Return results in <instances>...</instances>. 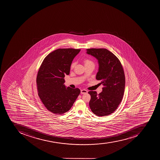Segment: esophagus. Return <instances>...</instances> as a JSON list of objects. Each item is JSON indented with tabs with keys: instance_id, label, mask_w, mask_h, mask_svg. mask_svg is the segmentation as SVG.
I'll return each mask as SVG.
<instances>
[{
	"instance_id": "obj_1",
	"label": "esophagus",
	"mask_w": 160,
	"mask_h": 160,
	"mask_svg": "<svg viewBox=\"0 0 160 160\" xmlns=\"http://www.w3.org/2000/svg\"><path fill=\"white\" fill-rule=\"evenodd\" d=\"M81 93L82 94H86V93H88V91L86 89H81Z\"/></svg>"
}]
</instances>
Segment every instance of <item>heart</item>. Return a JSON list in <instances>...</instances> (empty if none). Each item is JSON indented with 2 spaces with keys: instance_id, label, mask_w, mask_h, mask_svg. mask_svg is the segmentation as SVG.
Masks as SVG:
<instances>
[{
  "instance_id": "obj_1",
  "label": "heart",
  "mask_w": 160,
  "mask_h": 160,
  "mask_svg": "<svg viewBox=\"0 0 160 160\" xmlns=\"http://www.w3.org/2000/svg\"><path fill=\"white\" fill-rule=\"evenodd\" d=\"M83 62L85 66H88L89 64H94L93 62L91 61L90 59H88V58H85V59H83ZM74 66H75V63L73 62L71 65V68H73L74 67Z\"/></svg>"
}]
</instances>
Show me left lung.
Here are the masks:
<instances>
[{"instance_id": "8db88e82", "label": "left lung", "mask_w": 160, "mask_h": 160, "mask_svg": "<svg viewBox=\"0 0 160 160\" xmlns=\"http://www.w3.org/2000/svg\"><path fill=\"white\" fill-rule=\"evenodd\" d=\"M87 53L98 60L99 68L96 79L103 86L102 92H88L89 106L96 116H108L114 112L122 100L125 76L122 65L115 54L106 48H89Z\"/></svg>"}]
</instances>
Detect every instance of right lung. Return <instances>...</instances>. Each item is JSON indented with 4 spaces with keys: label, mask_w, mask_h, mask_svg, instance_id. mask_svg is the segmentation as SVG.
I'll use <instances>...</instances> for the list:
<instances>
[{
    "label": "right lung",
    "mask_w": 160,
    "mask_h": 160,
    "mask_svg": "<svg viewBox=\"0 0 160 160\" xmlns=\"http://www.w3.org/2000/svg\"><path fill=\"white\" fill-rule=\"evenodd\" d=\"M80 49L59 48L50 52L42 62L37 77L38 94L45 108L55 114L68 112L81 93L78 88H66L72 62Z\"/></svg>",
    "instance_id": "right-lung-1"
}]
</instances>
